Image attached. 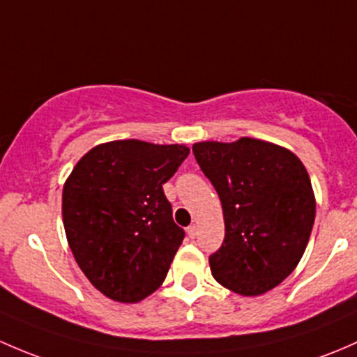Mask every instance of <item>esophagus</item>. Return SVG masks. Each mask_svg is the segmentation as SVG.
Segmentation results:
<instances>
[{
	"label": "esophagus",
	"instance_id": "1",
	"mask_svg": "<svg viewBox=\"0 0 357 357\" xmlns=\"http://www.w3.org/2000/svg\"><path fill=\"white\" fill-rule=\"evenodd\" d=\"M187 235H189L190 238H196V235H197V225H196V223H194V225H190V227H187Z\"/></svg>",
	"mask_w": 357,
	"mask_h": 357
}]
</instances>
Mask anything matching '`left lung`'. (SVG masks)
<instances>
[{"label": "left lung", "mask_w": 357, "mask_h": 357, "mask_svg": "<svg viewBox=\"0 0 357 357\" xmlns=\"http://www.w3.org/2000/svg\"><path fill=\"white\" fill-rule=\"evenodd\" d=\"M218 192L225 238L209 256L218 284L238 296H261L296 270L313 230L316 201L303 161L259 139L192 146Z\"/></svg>", "instance_id": "left-lung-1"}]
</instances>
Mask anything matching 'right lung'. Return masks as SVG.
I'll return each mask as SVG.
<instances>
[{"label":"right lung","mask_w":357,"mask_h":357,"mask_svg":"<svg viewBox=\"0 0 357 357\" xmlns=\"http://www.w3.org/2000/svg\"><path fill=\"white\" fill-rule=\"evenodd\" d=\"M189 156L183 144L127 139L84 154L63 185L67 241L87 280L116 303H139L163 284L185 232L163 183Z\"/></svg>","instance_id":"1"}]
</instances>
